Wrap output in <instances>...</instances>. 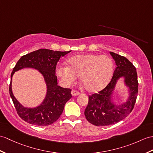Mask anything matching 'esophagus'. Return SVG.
Returning <instances> with one entry per match:
<instances>
[{
  "mask_svg": "<svg viewBox=\"0 0 153 153\" xmlns=\"http://www.w3.org/2000/svg\"><path fill=\"white\" fill-rule=\"evenodd\" d=\"M72 94L73 96H77V95H78V94H79V92L76 91V90H74H74L72 91Z\"/></svg>",
  "mask_w": 153,
  "mask_h": 153,
  "instance_id": "1",
  "label": "esophagus"
}]
</instances>
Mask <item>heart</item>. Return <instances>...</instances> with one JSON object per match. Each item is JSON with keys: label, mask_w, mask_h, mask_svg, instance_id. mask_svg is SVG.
<instances>
[{"label": "heart", "mask_w": 153, "mask_h": 153, "mask_svg": "<svg viewBox=\"0 0 153 153\" xmlns=\"http://www.w3.org/2000/svg\"><path fill=\"white\" fill-rule=\"evenodd\" d=\"M68 64L69 66L59 65L56 68V74L66 85H72L80 76L85 89L96 92L104 88L112 76L113 63L108 55H75L68 59Z\"/></svg>", "instance_id": "1"}]
</instances>
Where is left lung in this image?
<instances>
[{
  "instance_id": "1",
  "label": "left lung",
  "mask_w": 153,
  "mask_h": 153,
  "mask_svg": "<svg viewBox=\"0 0 153 153\" xmlns=\"http://www.w3.org/2000/svg\"><path fill=\"white\" fill-rule=\"evenodd\" d=\"M110 54L117 65L111 81L98 93L89 95L84 113L88 121L98 126L113 125L125 119L133 110L138 93L136 67L125 56L113 52H110ZM121 76L126 77V84L130 87L131 96L126 104L115 106L109 102L110 97L117 79Z\"/></svg>"
}]
</instances>
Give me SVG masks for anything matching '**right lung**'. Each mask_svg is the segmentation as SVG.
Returning a JSON list of instances; mask_svg holds the SVG:
<instances>
[{"label": "right lung", "instance_id": "add662e5", "mask_svg": "<svg viewBox=\"0 0 153 153\" xmlns=\"http://www.w3.org/2000/svg\"><path fill=\"white\" fill-rule=\"evenodd\" d=\"M69 51H56L40 49L21 56L13 68L9 93L17 113L25 121L36 126L50 125L59 118L66 103L72 98V89L62 88L57 85L55 75L56 64L61 56ZM24 68H33L42 74L48 86L47 95L45 101L36 108L28 109L21 106L14 97L11 91V77L16 71Z\"/></svg>", "mask_w": 153, "mask_h": 153}]
</instances>
